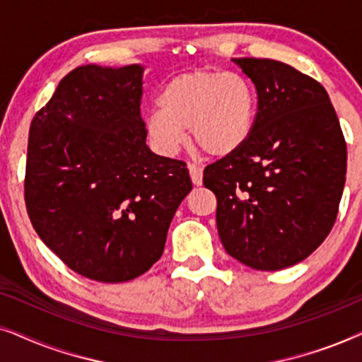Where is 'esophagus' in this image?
<instances>
[{"instance_id":"1","label":"esophagus","mask_w":362,"mask_h":362,"mask_svg":"<svg viewBox=\"0 0 362 362\" xmlns=\"http://www.w3.org/2000/svg\"><path fill=\"white\" fill-rule=\"evenodd\" d=\"M187 170H189L191 181L194 182L196 186H201L202 185V168L194 165V163H189V165H187Z\"/></svg>"}]
</instances>
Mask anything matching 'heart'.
<instances>
[{
	"label": "heart",
	"mask_w": 362,
	"mask_h": 362,
	"mask_svg": "<svg viewBox=\"0 0 362 362\" xmlns=\"http://www.w3.org/2000/svg\"><path fill=\"white\" fill-rule=\"evenodd\" d=\"M254 107L249 82L239 74L199 69L163 87L160 108L148 113L146 130L163 155H175L189 130L192 145L206 155L227 156L249 140Z\"/></svg>",
	"instance_id": "heart-1"
}]
</instances>
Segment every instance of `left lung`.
Listing matches in <instances>:
<instances>
[{
    "mask_svg": "<svg viewBox=\"0 0 362 362\" xmlns=\"http://www.w3.org/2000/svg\"><path fill=\"white\" fill-rule=\"evenodd\" d=\"M257 90L244 145L206 166L227 254L255 270H281L333 229L346 181L344 135L320 82L272 59H232Z\"/></svg>",
    "mask_w": 362,
    "mask_h": 362,
    "instance_id": "obj_1",
    "label": "left lung"
}]
</instances>
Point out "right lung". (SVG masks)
Segmentation results:
<instances>
[{
    "mask_svg": "<svg viewBox=\"0 0 362 362\" xmlns=\"http://www.w3.org/2000/svg\"><path fill=\"white\" fill-rule=\"evenodd\" d=\"M141 74L136 64L74 69L29 128L24 201L34 230L69 269L103 284L150 270L192 189L185 161L146 146Z\"/></svg>",
    "mask_w": 362,
    "mask_h": 362,
    "instance_id": "add662e5",
    "label": "right lung"
}]
</instances>
